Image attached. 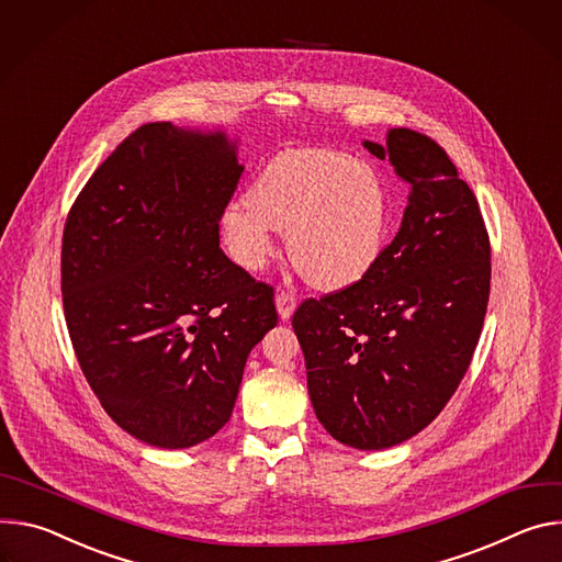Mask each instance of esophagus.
Instances as JSON below:
<instances>
[{"mask_svg": "<svg viewBox=\"0 0 562 562\" xmlns=\"http://www.w3.org/2000/svg\"><path fill=\"white\" fill-rule=\"evenodd\" d=\"M277 310H279V317L283 322H288L292 317V313L296 310V296L288 290H281L277 292Z\"/></svg>", "mask_w": 562, "mask_h": 562, "instance_id": "34e87169", "label": "esophagus"}]
</instances>
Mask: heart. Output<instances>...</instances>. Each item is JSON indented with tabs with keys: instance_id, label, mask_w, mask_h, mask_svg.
Masks as SVG:
<instances>
[{
	"instance_id": "heart-1",
	"label": "heart",
	"mask_w": 562,
	"mask_h": 562,
	"mask_svg": "<svg viewBox=\"0 0 562 562\" xmlns=\"http://www.w3.org/2000/svg\"><path fill=\"white\" fill-rule=\"evenodd\" d=\"M389 212L386 182L370 162L307 147L277 154L249 196L225 207L221 229L229 255L249 272L274 255V229L288 232V255L301 277L337 290L378 261Z\"/></svg>"
}]
</instances>
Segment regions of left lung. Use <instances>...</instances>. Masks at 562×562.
Here are the masks:
<instances>
[{"label":"left lung","mask_w":562,"mask_h":562,"mask_svg":"<svg viewBox=\"0 0 562 562\" xmlns=\"http://www.w3.org/2000/svg\"><path fill=\"white\" fill-rule=\"evenodd\" d=\"M363 147L411 187L402 227L359 281L305 299L292 328L317 419L337 442L380 451L458 391L486 315L491 245L475 194L432 138L402 127Z\"/></svg>","instance_id":"obj_1"}]
</instances>
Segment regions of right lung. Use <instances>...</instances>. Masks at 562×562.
Segmentation results:
<instances>
[{
    "mask_svg": "<svg viewBox=\"0 0 562 562\" xmlns=\"http://www.w3.org/2000/svg\"><path fill=\"white\" fill-rule=\"evenodd\" d=\"M243 167L221 132L149 122L93 171L61 236V303L109 417L160 449L218 432L277 326L274 288L221 249Z\"/></svg>",
    "mask_w": 562,
    "mask_h": 562,
    "instance_id": "1",
    "label": "right lung"
}]
</instances>
